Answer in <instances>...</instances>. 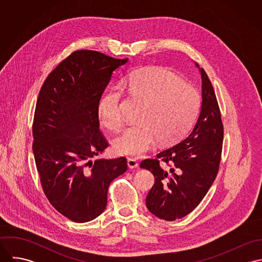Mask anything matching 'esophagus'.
<instances>
[{"label": "esophagus", "instance_id": "1", "mask_svg": "<svg viewBox=\"0 0 262 262\" xmlns=\"http://www.w3.org/2000/svg\"><path fill=\"white\" fill-rule=\"evenodd\" d=\"M127 164L129 168H136L138 167V161L135 158H128L127 159Z\"/></svg>", "mask_w": 262, "mask_h": 262}]
</instances>
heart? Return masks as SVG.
<instances>
[{
	"label": "heart",
	"instance_id": "heart-1",
	"mask_svg": "<svg viewBox=\"0 0 262 262\" xmlns=\"http://www.w3.org/2000/svg\"><path fill=\"white\" fill-rule=\"evenodd\" d=\"M130 97L142 104L138 123L128 127L115 139L119 154L139 156L158 140L168 144L182 139L195 122L201 107L198 91L165 68L152 67L134 72L123 82ZM120 85L109 89L101 98V122L118 131L124 125L121 112L124 90Z\"/></svg>",
	"mask_w": 262,
	"mask_h": 262
}]
</instances>
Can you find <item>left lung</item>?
Segmentation results:
<instances>
[{"label": "left lung", "instance_id": "8db88e82", "mask_svg": "<svg viewBox=\"0 0 262 262\" xmlns=\"http://www.w3.org/2000/svg\"><path fill=\"white\" fill-rule=\"evenodd\" d=\"M200 73L203 101L193 129L178 144L140 163L155 178L146 207L165 221L184 218L193 211L214 183L220 166L224 137L221 112L211 80L204 69Z\"/></svg>", "mask_w": 262, "mask_h": 262}]
</instances>
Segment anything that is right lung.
<instances>
[{
	"label": "right lung",
	"mask_w": 262,
	"mask_h": 262,
	"mask_svg": "<svg viewBox=\"0 0 262 262\" xmlns=\"http://www.w3.org/2000/svg\"><path fill=\"white\" fill-rule=\"evenodd\" d=\"M127 61L76 50L48 75L39 92L32 149L40 183L53 208L76 223L104 212L110 184L127 170L125 157L92 161L109 146L99 128L101 97L113 72Z\"/></svg>",
	"instance_id": "right-lung-1"
}]
</instances>
